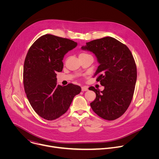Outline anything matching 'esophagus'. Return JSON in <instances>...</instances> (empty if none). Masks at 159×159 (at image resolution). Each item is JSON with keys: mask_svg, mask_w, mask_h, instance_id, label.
Instances as JSON below:
<instances>
[{"mask_svg": "<svg viewBox=\"0 0 159 159\" xmlns=\"http://www.w3.org/2000/svg\"><path fill=\"white\" fill-rule=\"evenodd\" d=\"M87 90H88V87L87 86L82 87V91H87Z\"/></svg>", "mask_w": 159, "mask_h": 159, "instance_id": "esophagus-1", "label": "esophagus"}]
</instances>
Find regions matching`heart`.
<instances>
[{
    "label": "heart",
    "instance_id": "1",
    "mask_svg": "<svg viewBox=\"0 0 159 159\" xmlns=\"http://www.w3.org/2000/svg\"><path fill=\"white\" fill-rule=\"evenodd\" d=\"M87 55V54H86V53H80V54L79 55V56H82V55Z\"/></svg>",
    "mask_w": 159,
    "mask_h": 159
}]
</instances>
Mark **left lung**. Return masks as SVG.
I'll use <instances>...</instances> for the list:
<instances>
[{
    "instance_id": "left-lung-1",
    "label": "left lung",
    "mask_w": 159,
    "mask_h": 159,
    "mask_svg": "<svg viewBox=\"0 0 159 159\" xmlns=\"http://www.w3.org/2000/svg\"><path fill=\"white\" fill-rule=\"evenodd\" d=\"M84 50L93 52L99 66L94 74L104 89L94 87L96 98L90 103L94 112L106 120L121 116L128 108L137 82V66L131 52L125 44L112 37H104L86 43Z\"/></svg>"
}]
</instances>
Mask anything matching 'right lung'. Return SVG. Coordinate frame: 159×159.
<instances>
[{
    "label": "right lung",
    "instance_id": "add662e5",
    "mask_svg": "<svg viewBox=\"0 0 159 159\" xmlns=\"http://www.w3.org/2000/svg\"><path fill=\"white\" fill-rule=\"evenodd\" d=\"M77 45L69 39L44 34L28 52L23 69L25 90L33 109L45 120L63 115L81 91L80 86L73 84L57 85L56 73L62 71L64 55Z\"/></svg>",
    "mask_w": 159,
    "mask_h": 159
}]
</instances>
